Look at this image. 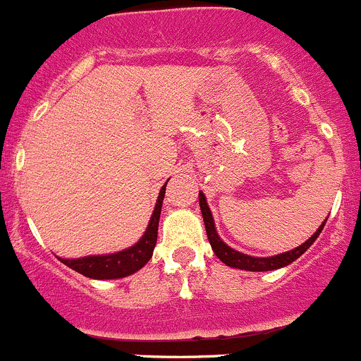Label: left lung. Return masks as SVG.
<instances>
[{
	"mask_svg": "<svg viewBox=\"0 0 361 361\" xmlns=\"http://www.w3.org/2000/svg\"><path fill=\"white\" fill-rule=\"evenodd\" d=\"M198 198H200V209H202L203 223H205L207 237H209L210 245H212V251L216 252L217 258H219L224 265L233 267V269H240V270H251V272H267V270H276V269H281V267H286L290 265V263H293L295 259L300 258L303 252L312 245V242L319 237L321 230H323L324 223H326V221H324L309 240L303 242L300 247L293 249V251L283 252V255L272 256V258H255V256H247L235 251V249H231L230 245H226L223 240H221L219 235L216 233V226H214L212 214H210L209 205H207L205 195L200 192Z\"/></svg>",
	"mask_w": 361,
	"mask_h": 361,
	"instance_id": "left-lung-1",
	"label": "left lung"
}]
</instances>
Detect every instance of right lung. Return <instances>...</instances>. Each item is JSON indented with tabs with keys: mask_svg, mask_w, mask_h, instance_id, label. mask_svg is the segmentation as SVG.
<instances>
[{
	"mask_svg": "<svg viewBox=\"0 0 361 361\" xmlns=\"http://www.w3.org/2000/svg\"><path fill=\"white\" fill-rule=\"evenodd\" d=\"M165 188L166 184L159 191L158 202H156L147 231H145L144 237L133 247L106 256H85V258L78 259L59 258L61 263H64V265L73 269L75 272L82 274V276L91 277V279H119V277L131 276L137 270H140L152 258V251H154L156 240H158V224L163 198H165Z\"/></svg>",
	"mask_w": 361,
	"mask_h": 361,
	"instance_id": "obj_1",
	"label": "right lung"
}]
</instances>
